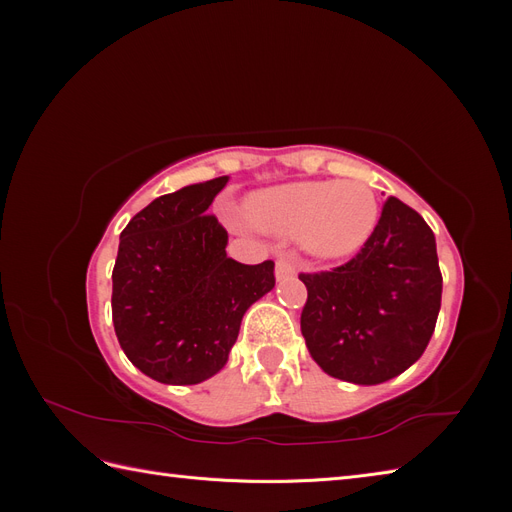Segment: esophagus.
Wrapping results in <instances>:
<instances>
[{
  "instance_id": "esophagus-1",
  "label": "esophagus",
  "mask_w": 512,
  "mask_h": 512,
  "mask_svg": "<svg viewBox=\"0 0 512 512\" xmlns=\"http://www.w3.org/2000/svg\"><path fill=\"white\" fill-rule=\"evenodd\" d=\"M297 273V256L292 252H280L275 256V277L286 280V277Z\"/></svg>"
}]
</instances>
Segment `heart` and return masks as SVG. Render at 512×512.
I'll use <instances>...</instances> for the list:
<instances>
[{
  "label": "heart",
  "mask_w": 512,
  "mask_h": 512,
  "mask_svg": "<svg viewBox=\"0 0 512 512\" xmlns=\"http://www.w3.org/2000/svg\"><path fill=\"white\" fill-rule=\"evenodd\" d=\"M247 218L277 235H299L318 258H346L376 232L380 203L359 181H301L256 192L247 200Z\"/></svg>",
  "instance_id": "b5f03b06"
}]
</instances>
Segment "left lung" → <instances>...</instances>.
Masks as SVG:
<instances>
[{
  "label": "left lung",
  "instance_id": "8db88e82",
  "mask_svg": "<svg viewBox=\"0 0 512 512\" xmlns=\"http://www.w3.org/2000/svg\"><path fill=\"white\" fill-rule=\"evenodd\" d=\"M301 333L329 376L380 384L425 352L436 329L442 273L436 237L414 209L389 198L376 232L346 265L301 273Z\"/></svg>",
  "mask_w": 512,
  "mask_h": 512
}]
</instances>
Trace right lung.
Here are the masks:
<instances>
[{"mask_svg":"<svg viewBox=\"0 0 512 512\" xmlns=\"http://www.w3.org/2000/svg\"><path fill=\"white\" fill-rule=\"evenodd\" d=\"M228 183H194L149 203L123 228L113 269V324L134 367L164 384H198L226 365L247 307L275 286L273 260L226 256L228 232L207 209Z\"/></svg>","mask_w":512,"mask_h":512,"instance_id":"1","label":"right lung"}]
</instances>
